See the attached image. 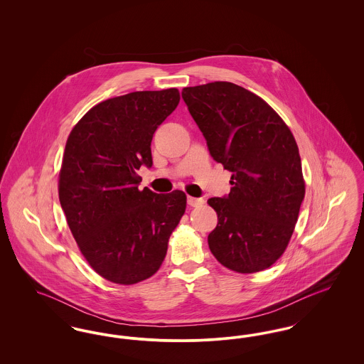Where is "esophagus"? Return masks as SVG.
I'll use <instances>...</instances> for the list:
<instances>
[{
	"instance_id": "esophagus-1",
	"label": "esophagus",
	"mask_w": 364,
	"mask_h": 364,
	"mask_svg": "<svg viewBox=\"0 0 364 364\" xmlns=\"http://www.w3.org/2000/svg\"><path fill=\"white\" fill-rule=\"evenodd\" d=\"M187 202L192 208H198V206H202L205 203V200L202 198H192V196L187 198Z\"/></svg>"
}]
</instances>
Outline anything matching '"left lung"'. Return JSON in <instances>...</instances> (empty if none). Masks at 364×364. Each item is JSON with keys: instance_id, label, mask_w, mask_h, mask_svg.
<instances>
[{"instance_id": "1", "label": "left lung", "mask_w": 364, "mask_h": 364, "mask_svg": "<svg viewBox=\"0 0 364 364\" xmlns=\"http://www.w3.org/2000/svg\"><path fill=\"white\" fill-rule=\"evenodd\" d=\"M181 97L210 156L232 172L229 195L210 198L218 224L211 254L237 273H257L284 254L304 199L294 135L254 92L229 82L186 87Z\"/></svg>"}]
</instances>
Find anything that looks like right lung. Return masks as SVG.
<instances>
[{
  "instance_id": "add662e5",
  "label": "right lung",
  "mask_w": 364,
  "mask_h": 364,
  "mask_svg": "<svg viewBox=\"0 0 364 364\" xmlns=\"http://www.w3.org/2000/svg\"><path fill=\"white\" fill-rule=\"evenodd\" d=\"M178 102L177 88L106 100L67 140L60 203L83 257L114 284H136L156 273L186 211L183 191L139 190L140 166H153V135Z\"/></svg>"
}]
</instances>
